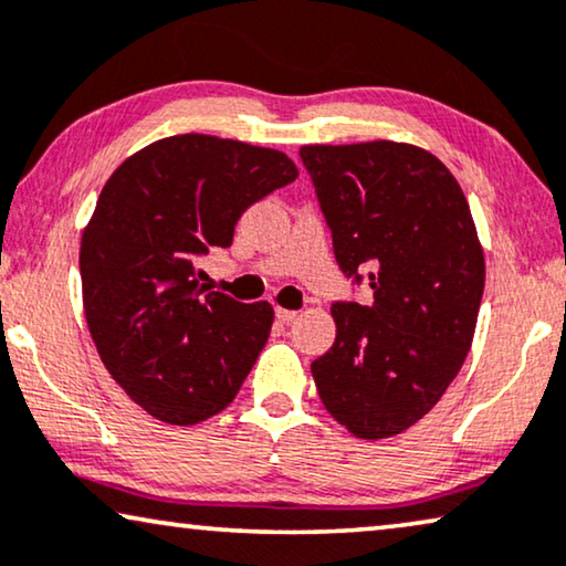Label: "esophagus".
<instances>
[{
  "instance_id": "34e87169",
  "label": "esophagus",
  "mask_w": 566,
  "mask_h": 566,
  "mask_svg": "<svg viewBox=\"0 0 566 566\" xmlns=\"http://www.w3.org/2000/svg\"><path fill=\"white\" fill-rule=\"evenodd\" d=\"M294 317H297V310H284V307H276V321H280V323H292Z\"/></svg>"
}]
</instances>
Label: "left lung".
I'll use <instances>...</instances> for the list:
<instances>
[{"label": "left lung", "instance_id": "1", "mask_svg": "<svg viewBox=\"0 0 566 566\" xmlns=\"http://www.w3.org/2000/svg\"><path fill=\"white\" fill-rule=\"evenodd\" d=\"M340 272L371 305L333 302L336 344L315 359L325 410L359 439L418 423L472 348L484 253L467 197L428 150L371 140L302 146Z\"/></svg>", "mask_w": 566, "mask_h": 566}]
</instances>
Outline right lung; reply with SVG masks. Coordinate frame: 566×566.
Listing matches in <instances>:
<instances>
[{"label":"right lung","instance_id":"add662e5","mask_svg":"<svg viewBox=\"0 0 566 566\" xmlns=\"http://www.w3.org/2000/svg\"><path fill=\"white\" fill-rule=\"evenodd\" d=\"M297 179L282 150L171 135L117 166L82 235L84 313L99 359L133 402L195 426L235 400L274 323L197 282V259L233 243L253 202Z\"/></svg>","mask_w":566,"mask_h":566}]
</instances>
